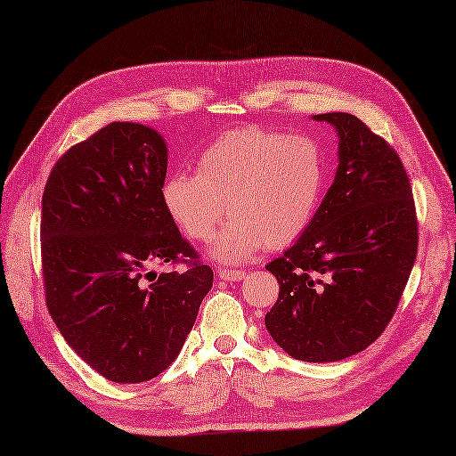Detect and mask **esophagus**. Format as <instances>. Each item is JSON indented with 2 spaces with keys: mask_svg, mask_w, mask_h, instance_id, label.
Returning a JSON list of instances; mask_svg holds the SVG:
<instances>
[{
  "mask_svg": "<svg viewBox=\"0 0 456 456\" xmlns=\"http://www.w3.org/2000/svg\"><path fill=\"white\" fill-rule=\"evenodd\" d=\"M217 274L221 280L225 282H239V280L245 278V270H237V268H219Z\"/></svg>",
  "mask_w": 456,
  "mask_h": 456,
  "instance_id": "1",
  "label": "esophagus"
}]
</instances>
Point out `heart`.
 I'll return each mask as SVG.
<instances>
[{
	"label": "heart",
	"mask_w": 456,
	"mask_h": 456,
	"mask_svg": "<svg viewBox=\"0 0 456 456\" xmlns=\"http://www.w3.org/2000/svg\"><path fill=\"white\" fill-rule=\"evenodd\" d=\"M327 180L317 141L240 127L223 133L200 154L198 174L174 172L162 182V203L183 235L208 240L223 263H239L265 247L292 245L312 225Z\"/></svg>",
	"instance_id": "heart-1"
}]
</instances>
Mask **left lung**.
<instances>
[{
	"label": "left lung",
	"instance_id": "1",
	"mask_svg": "<svg viewBox=\"0 0 456 456\" xmlns=\"http://www.w3.org/2000/svg\"><path fill=\"white\" fill-rule=\"evenodd\" d=\"M314 119L337 131L335 180L305 233L266 265L280 292L265 323L289 356L335 362L364 351L390 323L418 253V219L388 142L351 113Z\"/></svg>",
	"mask_w": 456,
	"mask_h": 456
}]
</instances>
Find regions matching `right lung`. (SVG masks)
Listing matches in <instances>:
<instances>
[{
  "label": "right lung",
  "instance_id": "1",
  "mask_svg": "<svg viewBox=\"0 0 456 456\" xmlns=\"http://www.w3.org/2000/svg\"><path fill=\"white\" fill-rule=\"evenodd\" d=\"M167 167L157 129L115 121L61 157L43 193L48 314L74 353L118 384L167 370L213 286L162 203ZM182 256V273L150 270Z\"/></svg>",
  "mask_w": 456,
  "mask_h": 456
}]
</instances>
